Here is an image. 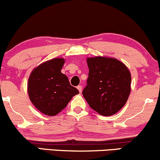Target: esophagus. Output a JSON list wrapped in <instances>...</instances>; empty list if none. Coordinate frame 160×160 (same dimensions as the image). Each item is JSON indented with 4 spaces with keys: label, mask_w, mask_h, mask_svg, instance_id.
Listing matches in <instances>:
<instances>
[{
    "label": "esophagus",
    "mask_w": 160,
    "mask_h": 160,
    "mask_svg": "<svg viewBox=\"0 0 160 160\" xmlns=\"http://www.w3.org/2000/svg\"><path fill=\"white\" fill-rule=\"evenodd\" d=\"M77 88H78V91H79V92H80V93H81V92H82V86H78V87H77Z\"/></svg>",
    "instance_id": "1"
}]
</instances>
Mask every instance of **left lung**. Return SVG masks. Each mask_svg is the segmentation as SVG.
I'll return each mask as SVG.
<instances>
[{"label":"left lung","instance_id":"obj_1","mask_svg":"<svg viewBox=\"0 0 160 160\" xmlns=\"http://www.w3.org/2000/svg\"><path fill=\"white\" fill-rule=\"evenodd\" d=\"M87 86L82 95L89 105L102 116H111L125 105L131 92V73L126 65L111 57L86 58Z\"/></svg>","mask_w":160,"mask_h":160}]
</instances>
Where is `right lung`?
Instances as JSON below:
<instances>
[{
	"label": "right lung",
	"mask_w": 160,
	"mask_h": 160,
	"mask_svg": "<svg viewBox=\"0 0 160 160\" xmlns=\"http://www.w3.org/2000/svg\"><path fill=\"white\" fill-rule=\"evenodd\" d=\"M65 62L63 58H52L36 67L29 76V98L38 111L47 116L58 114L79 93L61 72Z\"/></svg>",
	"instance_id": "add662e5"
}]
</instances>
